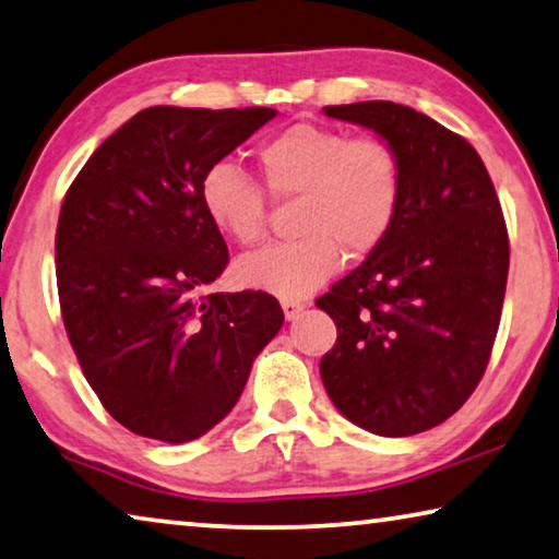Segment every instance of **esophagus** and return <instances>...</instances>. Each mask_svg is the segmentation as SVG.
<instances>
[{
	"mask_svg": "<svg viewBox=\"0 0 559 559\" xmlns=\"http://www.w3.org/2000/svg\"><path fill=\"white\" fill-rule=\"evenodd\" d=\"M281 308H283V313H286V321H296V318L304 313V304H300V300H296V298H283L281 300Z\"/></svg>",
	"mask_w": 559,
	"mask_h": 559,
	"instance_id": "obj_1",
	"label": "esophagus"
}]
</instances>
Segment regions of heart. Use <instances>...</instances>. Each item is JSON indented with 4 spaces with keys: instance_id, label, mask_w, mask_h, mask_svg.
I'll list each match as a JSON object with an SVG mask.
<instances>
[{
    "instance_id": "heart-1",
    "label": "heart",
    "mask_w": 559,
    "mask_h": 559,
    "mask_svg": "<svg viewBox=\"0 0 559 559\" xmlns=\"http://www.w3.org/2000/svg\"><path fill=\"white\" fill-rule=\"evenodd\" d=\"M273 199H300L294 241L265 246L236 263L243 286L304 298L348 259L373 253L393 231L403 201V164L391 141L318 123H296L255 152ZM199 197L221 234L238 246L259 243L269 201L259 181L218 162L203 174Z\"/></svg>"
}]
</instances>
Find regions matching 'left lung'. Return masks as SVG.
Listing matches in <instances>:
<instances>
[{
    "label": "left lung",
    "mask_w": 559,
    "mask_h": 559,
    "mask_svg": "<svg viewBox=\"0 0 559 559\" xmlns=\"http://www.w3.org/2000/svg\"><path fill=\"white\" fill-rule=\"evenodd\" d=\"M323 111L391 141L403 201L385 241L316 300L338 328L321 378L358 428L415 436L460 411L490 360L510 265L502 209L483 158L436 119L393 102Z\"/></svg>",
    "instance_id": "left-lung-1"
}]
</instances>
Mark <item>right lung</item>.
<instances>
[{
  "label": "right lung",
  "mask_w": 559,
  "mask_h": 559,
  "mask_svg": "<svg viewBox=\"0 0 559 559\" xmlns=\"http://www.w3.org/2000/svg\"><path fill=\"white\" fill-rule=\"evenodd\" d=\"M276 111H139L69 186L57 286L69 343L106 413L136 436L189 442L231 413L281 331L263 290L209 294L228 248L203 211L206 168Z\"/></svg>",
  "instance_id": "1"
}]
</instances>
